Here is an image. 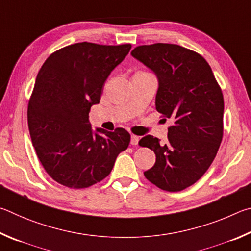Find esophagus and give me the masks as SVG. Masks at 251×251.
Listing matches in <instances>:
<instances>
[{
  "label": "esophagus",
  "instance_id": "34e87169",
  "mask_svg": "<svg viewBox=\"0 0 251 251\" xmlns=\"http://www.w3.org/2000/svg\"><path fill=\"white\" fill-rule=\"evenodd\" d=\"M139 140H140V138L138 137V135H134V134L131 135V144H132V146H137Z\"/></svg>",
  "mask_w": 251,
  "mask_h": 251
}]
</instances>
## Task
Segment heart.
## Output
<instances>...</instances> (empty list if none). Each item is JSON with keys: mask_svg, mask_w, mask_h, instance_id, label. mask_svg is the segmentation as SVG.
<instances>
[{"mask_svg": "<svg viewBox=\"0 0 251 251\" xmlns=\"http://www.w3.org/2000/svg\"><path fill=\"white\" fill-rule=\"evenodd\" d=\"M140 73H143V72H140Z\"/></svg>", "mask_w": 251, "mask_h": 251, "instance_id": "heart-1", "label": "heart"}]
</instances>
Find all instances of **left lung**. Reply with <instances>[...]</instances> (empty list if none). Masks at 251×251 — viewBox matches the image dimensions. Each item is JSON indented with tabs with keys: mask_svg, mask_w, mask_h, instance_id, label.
Returning a JSON list of instances; mask_svg holds the SVG:
<instances>
[{
	"mask_svg": "<svg viewBox=\"0 0 251 251\" xmlns=\"http://www.w3.org/2000/svg\"><path fill=\"white\" fill-rule=\"evenodd\" d=\"M131 55L155 73L156 110L173 120L165 144L153 135L139 141L156 156L144 176L163 191H183L203 176L221 146L222 89L204 57L185 47L156 43L135 47Z\"/></svg>",
	"mask_w": 251,
	"mask_h": 251,
	"instance_id": "8db88e82",
	"label": "left lung"
}]
</instances>
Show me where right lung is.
<instances>
[{
	"mask_svg": "<svg viewBox=\"0 0 251 251\" xmlns=\"http://www.w3.org/2000/svg\"><path fill=\"white\" fill-rule=\"evenodd\" d=\"M130 50L131 44H73L52 52L38 72L27 108L29 134L43 168L61 185L79 190L102 181L128 149L125 129L92 132L89 111Z\"/></svg>",
	"mask_w": 251,
	"mask_h": 251,
	"instance_id": "obj_1",
	"label": "right lung"
}]
</instances>
